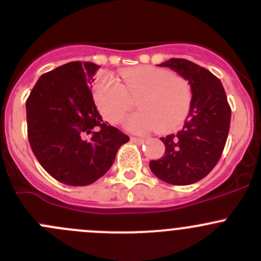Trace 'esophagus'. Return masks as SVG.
<instances>
[{
  "label": "esophagus",
  "mask_w": 261,
  "mask_h": 261,
  "mask_svg": "<svg viewBox=\"0 0 261 261\" xmlns=\"http://www.w3.org/2000/svg\"><path fill=\"white\" fill-rule=\"evenodd\" d=\"M131 141L135 144H141V143H144V139L143 138H135V136H133V138H131Z\"/></svg>",
  "instance_id": "esophagus-1"
}]
</instances>
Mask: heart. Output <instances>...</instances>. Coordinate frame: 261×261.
I'll list each match as a JSON object with an SVG mask.
<instances>
[{
	"instance_id": "b5f03b06",
	"label": "heart",
	"mask_w": 261,
	"mask_h": 261,
	"mask_svg": "<svg viewBox=\"0 0 261 261\" xmlns=\"http://www.w3.org/2000/svg\"><path fill=\"white\" fill-rule=\"evenodd\" d=\"M121 84L103 75L94 86V99L109 122L118 123L138 99L139 111L126 121L134 133L151 128L172 131L179 127L191 110L193 88L188 78L158 67H138L121 72Z\"/></svg>"
}]
</instances>
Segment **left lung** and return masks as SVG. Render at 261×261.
I'll return each mask as SVG.
<instances>
[{"label":"left lung","mask_w":261,"mask_h":261,"mask_svg":"<svg viewBox=\"0 0 261 261\" xmlns=\"http://www.w3.org/2000/svg\"><path fill=\"white\" fill-rule=\"evenodd\" d=\"M159 65L188 78L193 99L183 128L160 138L164 155L149 165L165 183L188 186L203 179L220 160L230 130L231 107L221 81L206 68L179 58Z\"/></svg>","instance_id":"obj_1"}]
</instances>
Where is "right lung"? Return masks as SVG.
Returning <instances> with one entry per match:
<instances>
[{"instance_id":"obj_1","label":"right lung","mask_w":261,"mask_h":261,"mask_svg":"<svg viewBox=\"0 0 261 261\" xmlns=\"http://www.w3.org/2000/svg\"><path fill=\"white\" fill-rule=\"evenodd\" d=\"M98 65L70 62L44 73L26 99L28 138L41 167L67 186L92 184L130 140L103 122L92 87Z\"/></svg>"}]
</instances>
